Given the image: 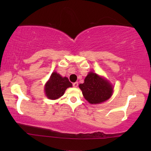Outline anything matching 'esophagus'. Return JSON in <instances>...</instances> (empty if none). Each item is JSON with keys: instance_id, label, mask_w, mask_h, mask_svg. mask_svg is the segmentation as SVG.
Instances as JSON below:
<instances>
[{"instance_id": "1", "label": "esophagus", "mask_w": 151, "mask_h": 151, "mask_svg": "<svg viewBox=\"0 0 151 151\" xmlns=\"http://www.w3.org/2000/svg\"><path fill=\"white\" fill-rule=\"evenodd\" d=\"M73 86H74V87H78V82H74V83L73 84Z\"/></svg>"}]
</instances>
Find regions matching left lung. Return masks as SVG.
<instances>
[{
    "instance_id": "8db88e82",
    "label": "left lung",
    "mask_w": 151,
    "mask_h": 151,
    "mask_svg": "<svg viewBox=\"0 0 151 151\" xmlns=\"http://www.w3.org/2000/svg\"><path fill=\"white\" fill-rule=\"evenodd\" d=\"M79 87L84 98L90 104H100L109 100L113 92V86L108 80L96 73L89 72L83 84Z\"/></svg>"
}]
</instances>
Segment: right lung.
Returning a JSON list of instances; mask_svg holds the SVG:
<instances>
[{"label":"right lung","instance_id":"obj_1","mask_svg":"<svg viewBox=\"0 0 151 151\" xmlns=\"http://www.w3.org/2000/svg\"><path fill=\"white\" fill-rule=\"evenodd\" d=\"M71 86L72 84L67 77L63 78L57 72H53L45 84V95L50 100H56L63 96L67 88Z\"/></svg>","mask_w":151,"mask_h":151}]
</instances>
